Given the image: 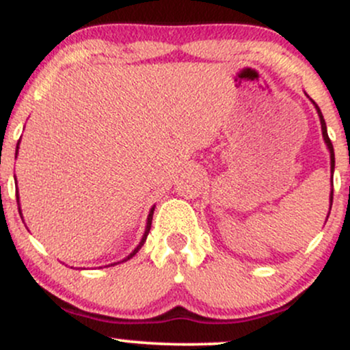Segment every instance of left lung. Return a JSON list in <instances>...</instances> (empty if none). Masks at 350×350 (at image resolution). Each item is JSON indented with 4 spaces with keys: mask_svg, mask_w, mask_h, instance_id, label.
<instances>
[{
    "mask_svg": "<svg viewBox=\"0 0 350 350\" xmlns=\"http://www.w3.org/2000/svg\"><path fill=\"white\" fill-rule=\"evenodd\" d=\"M314 103V107H316V110H317V115H319V120H321V128H323V136H324V142H326V144H327V148H329V152H331V171L334 172V148H332V143H331V139H329V136H327V128H326V122H324V118H323V113H321V110H319V107L316 105V102H312ZM331 206H332V191H331Z\"/></svg>",
    "mask_w": 350,
    "mask_h": 350,
    "instance_id": "left-lung-1",
    "label": "left lung"
}]
</instances>
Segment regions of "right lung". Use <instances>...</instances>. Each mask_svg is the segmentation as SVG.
<instances>
[{"label": "right lung", "instance_id": "add662e5", "mask_svg": "<svg viewBox=\"0 0 350 350\" xmlns=\"http://www.w3.org/2000/svg\"><path fill=\"white\" fill-rule=\"evenodd\" d=\"M18 146H19V143H18ZM18 146H16V154H18ZM16 199H19V198H18V194H16ZM152 212H154V208H151L150 215H148V224H146V230H144L143 240H142V242H139V245H138V247H136V248H135V250H133V253H130V255H128V258H124V260H130V258H131V256H133V255H135V253H136V252H138V250H139V248H142V247H143L144 240H146V237H148V234H150V228H151V220H152ZM124 260H123V262H124Z\"/></svg>", "mask_w": 350, "mask_h": 350}]
</instances>
